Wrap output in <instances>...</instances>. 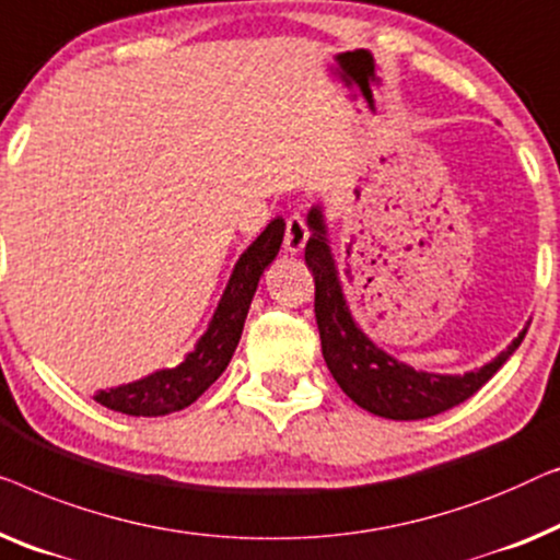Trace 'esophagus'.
I'll return each instance as SVG.
<instances>
[{
    "mask_svg": "<svg viewBox=\"0 0 560 560\" xmlns=\"http://www.w3.org/2000/svg\"><path fill=\"white\" fill-rule=\"evenodd\" d=\"M306 238H310V231H306L304 220L299 215L287 218V231H283V248H287L289 254H299V250L304 248Z\"/></svg>",
    "mask_w": 560,
    "mask_h": 560,
    "instance_id": "1",
    "label": "esophagus"
}]
</instances>
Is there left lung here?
<instances>
[{"label": "left lung", "instance_id": "left-lung-1", "mask_svg": "<svg viewBox=\"0 0 560 560\" xmlns=\"http://www.w3.org/2000/svg\"><path fill=\"white\" fill-rule=\"evenodd\" d=\"M306 225H310L312 238L306 241L304 261L314 277V317L319 327L322 355L337 385L365 411L393 421H419L444 413L475 396L523 342L527 329H523L498 358L464 375L427 373V370H413L406 362H398L377 348L352 319L327 243L322 208L310 210Z\"/></svg>", "mask_w": 560, "mask_h": 560}]
</instances>
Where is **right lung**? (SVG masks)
<instances>
[{
  "mask_svg": "<svg viewBox=\"0 0 560 560\" xmlns=\"http://www.w3.org/2000/svg\"><path fill=\"white\" fill-rule=\"evenodd\" d=\"M283 228V218H273L266 231L243 250L208 329L177 368L156 370L141 381L98 390L93 400L126 416H167L195 404L218 381L238 348L258 279L279 254Z\"/></svg>",
  "mask_w": 560,
  "mask_h": 560,
  "instance_id": "1",
  "label": "right lung"
}]
</instances>
